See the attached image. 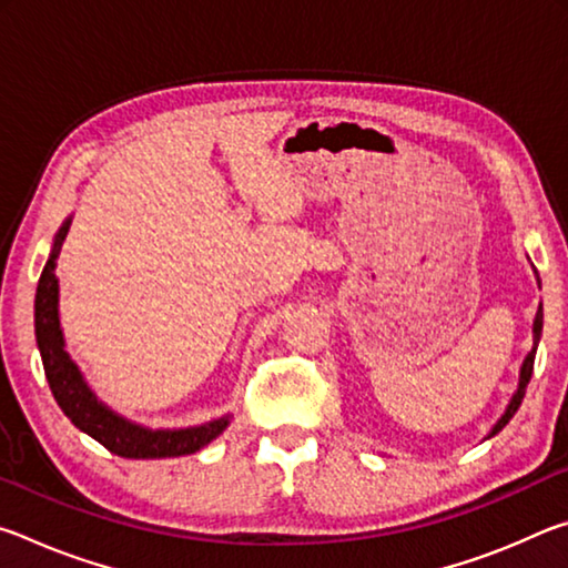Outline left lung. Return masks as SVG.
<instances>
[{
    "mask_svg": "<svg viewBox=\"0 0 568 568\" xmlns=\"http://www.w3.org/2000/svg\"><path fill=\"white\" fill-rule=\"evenodd\" d=\"M536 273V271H534ZM536 283H538V287H541V281H538V273H536ZM541 328H544V307H541V303H538V311H536V318H534V348L528 351V355L524 358V363H521V371H518V386H516V390H514V396H511V400H508V406H506V410L501 413V418H498L494 426H491V430H488V436L484 438V440H488V438H494L498 430H501L508 420L514 418V413L518 410V406H521V400H524V396H526V386H528V381H531V373H534V358H536V348H538V341H541Z\"/></svg>",
    "mask_w": 568,
    "mask_h": 568,
    "instance_id": "1",
    "label": "left lung"
}]
</instances>
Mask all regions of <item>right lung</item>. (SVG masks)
I'll use <instances>...</instances> for the list:
<instances>
[{
	"label": "right lung",
	"mask_w": 568,
	"mask_h": 568,
	"mask_svg": "<svg viewBox=\"0 0 568 568\" xmlns=\"http://www.w3.org/2000/svg\"><path fill=\"white\" fill-rule=\"evenodd\" d=\"M72 215L57 230L54 243L47 257L34 295V335L37 348L42 355L44 376L50 383L57 406L70 418L82 434L92 436L114 456L122 458H175L187 456L205 448L230 426L233 416L213 418L200 426L187 428H150L142 423L124 418L122 413L110 408L98 393L92 390L88 378L82 376L80 365L67 353L62 323H60V277H57V257L70 233Z\"/></svg>",
	"instance_id": "add662e5"
}]
</instances>
